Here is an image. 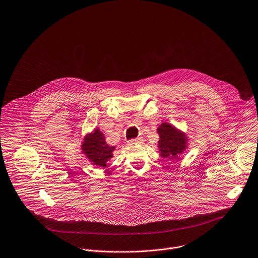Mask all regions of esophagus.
Returning a JSON list of instances; mask_svg holds the SVG:
<instances>
[{"label":"esophagus","mask_w":258,"mask_h":258,"mask_svg":"<svg viewBox=\"0 0 258 258\" xmlns=\"http://www.w3.org/2000/svg\"><path fill=\"white\" fill-rule=\"evenodd\" d=\"M128 143L130 144H141V143H143V139L142 138H137V139H134V140H130Z\"/></svg>","instance_id":"34e87169"}]
</instances>
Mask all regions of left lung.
Wrapping results in <instances>:
<instances>
[{"instance_id": "1", "label": "left lung", "mask_w": 258, "mask_h": 258, "mask_svg": "<svg viewBox=\"0 0 258 258\" xmlns=\"http://www.w3.org/2000/svg\"><path fill=\"white\" fill-rule=\"evenodd\" d=\"M159 151L163 158H169L170 160L178 159V156L182 154L187 147L186 136L175 128L172 124L163 122L158 127Z\"/></svg>"}]
</instances>
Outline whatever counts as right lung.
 <instances>
[{
	"label": "right lung",
	"instance_id": "1",
	"mask_svg": "<svg viewBox=\"0 0 258 258\" xmlns=\"http://www.w3.org/2000/svg\"><path fill=\"white\" fill-rule=\"evenodd\" d=\"M114 149V147H110L106 144L102 132L98 128H95L93 133L87 135L81 145L82 154H85L91 164L103 168L107 166V162L112 158Z\"/></svg>",
	"mask_w": 258,
	"mask_h": 258
}]
</instances>
